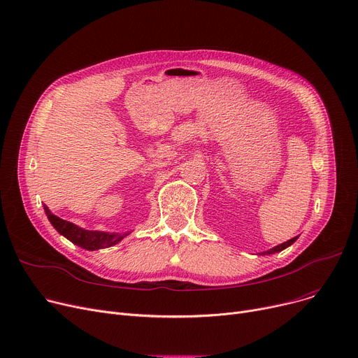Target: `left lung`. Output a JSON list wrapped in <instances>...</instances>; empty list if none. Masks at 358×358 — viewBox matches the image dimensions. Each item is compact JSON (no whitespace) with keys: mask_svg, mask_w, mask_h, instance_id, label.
I'll list each match as a JSON object with an SVG mask.
<instances>
[{"mask_svg":"<svg viewBox=\"0 0 358 358\" xmlns=\"http://www.w3.org/2000/svg\"><path fill=\"white\" fill-rule=\"evenodd\" d=\"M297 238H299V236H294V238H292V239H289V241H286V242H283V243H280V245H277V247H274V248H271V250H268V251L261 252V255H270V254H274V252L283 251V250H286L287 247H290L293 242H296Z\"/></svg>","mask_w":358,"mask_h":358,"instance_id":"1","label":"left lung"}]
</instances>
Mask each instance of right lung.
Instances as JSON below:
<instances>
[{"mask_svg": "<svg viewBox=\"0 0 358 358\" xmlns=\"http://www.w3.org/2000/svg\"><path fill=\"white\" fill-rule=\"evenodd\" d=\"M45 213L52 223V227L58 231L61 235H64L66 239H69L75 245H78L88 251H96L103 250L116 245L124 236H127L130 232H101V231H88L84 228L77 227L72 222L64 220L58 216H55L48 206H43Z\"/></svg>", "mask_w": 358, "mask_h": 358, "instance_id": "add662e5", "label": "right lung"}]
</instances>
